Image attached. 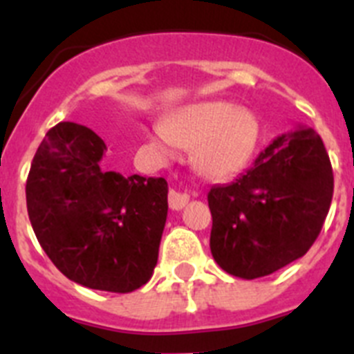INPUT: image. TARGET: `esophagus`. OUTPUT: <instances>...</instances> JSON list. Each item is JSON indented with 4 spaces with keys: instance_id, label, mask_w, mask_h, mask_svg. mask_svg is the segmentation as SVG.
<instances>
[{
    "instance_id": "obj_1",
    "label": "esophagus",
    "mask_w": 354,
    "mask_h": 354,
    "mask_svg": "<svg viewBox=\"0 0 354 354\" xmlns=\"http://www.w3.org/2000/svg\"><path fill=\"white\" fill-rule=\"evenodd\" d=\"M187 202H189V195L186 192L170 189V193H168V204H170V209H174V211H180Z\"/></svg>"
}]
</instances>
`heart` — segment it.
Masks as SVG:
<instances>
[{
    "mask_svg": "<svg viewBox=\"0 0 354 354\" xmlns=\"http://www.w3.org/2000/svg\"><path fill=\"white\" fill-rule=\"evenodd\" d=\"M259 133V120L250 109L227 101H200L177 109L165 124H156L149 142L161 156H171L177 145L193 149L202 174L227 179L248 165Z\"/></svg>",
    "mask_w": 354,
    "mask_h": 354,
    "instance_id": "heart-1",
    "label": "heart"
}]
</instances>
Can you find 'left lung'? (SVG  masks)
<instances>
[{
    "instance_id": "8db88e82",
    "label": "left lung",
    "mask_w": 354,
    "mask_h": 354,
    "mask_svg": "<svg viewBox=\"0 0 354 354\" xmlns=\"http://www.w3.org/2000/svg\"><path fill=\"white\" fill-rule=\"evenodd\" d=\"M333 196L324 143L310 127L280 134L234 183L211 187V253L228 274L253 280L303 257Z\"/></svg>"
}]
</instances>
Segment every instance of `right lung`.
I'll return each mask as SVG.
<instances>
[{
	"instance_id": "add662e5",
	"label": "right lung",
	"mask_w": 354,
	"mask_h": 354,
	"mask_svg": "<svg viewBox=\"0 0 354 354\" xmlns=\"http://www.w3.org/2000/svg\"><path fill=\"white\" fill-rule=\"evenodd\" d=\"M104 152L88 127L60 122L49 129L28 174V216L42 250L68 280L133 292L158 264L168 184L106 171Z\"/></svg>"
}]
</instances>
